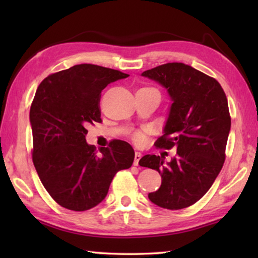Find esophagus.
I'll return each mask as SVG.
<instances>
[{
	"instance_id": "obj_1",
	"label": "esophagus",
	"mask_w": 258,
	"mask_h": 258,
	"mask_svg": "<svg viewBox=\"0 0 258 258\" xmlns=\"http://www.w3.org/2000/svg\"><path fill=\"white\" fill-rule=\"evenodd\" d=\"M141 157H142L141 152L135 151V155H134V163H133L135 166L139 165V161H140V159H141Z\"/></svg>"
}]
</instances>
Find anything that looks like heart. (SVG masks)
<instances>
[{
  "mask_svg": "<svg viewBox=\"0 0 258 258\" xmlns=\"http://www.w3.org/2000/svg\"><path fill=\"white\" fill-rule=\"evenodd\" d=\"M140 139H141V134H140V133H135V134H134V140H137V141H139Z\"/></svg>",
  "mask_w": 258,
  "mask_h": 258,
  "instance_id": "obj_1",
  "label": "heart"
}]
</instances>
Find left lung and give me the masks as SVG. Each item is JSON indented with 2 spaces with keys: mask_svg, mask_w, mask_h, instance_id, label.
<instances>
[{
  "mask_svg": "<svg viewBox=\"0 0 258 258\" xmlns=\"http://www.w3.org/2000/svg\"><path fill=\"white\" fill-rule=\"evenodd\" d=\"M141 75L167 90L171 108L156 147L176 148V156L146 155L139 164L156 169L161 185L148 195L167 209L189 207L203 197L220 174L231 128L228 99L215 78L181 62H169Z\"/></svg>",
  "mask_w": 258,
  "mask_h": 258,
  "instance_id": "obj_1",
  "label": "left lung"
}]
</instances>
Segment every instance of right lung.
Segmentation results:
<instances>
[{
  "label": "right lung",
  "mask_w": 258,
  "mask_h": 258,
  "mask_svg": "<svg viewBox=\"0 0 258 258\" xmlns=\"http://www.w3.org/2000/svg\"><path fill=\"white\" fill-rule=\"evenodd\" d=\"M130 75L97 64H76L47 76L30 107L33 163L46 191L60 206L87 211L106 198L113 176L130 168L134 150L115 140L107 148L86 142V127L101 123L100 98L112 82Z\"/></svg>",
  "instance_id": "add662e5"
}]
</instances>
